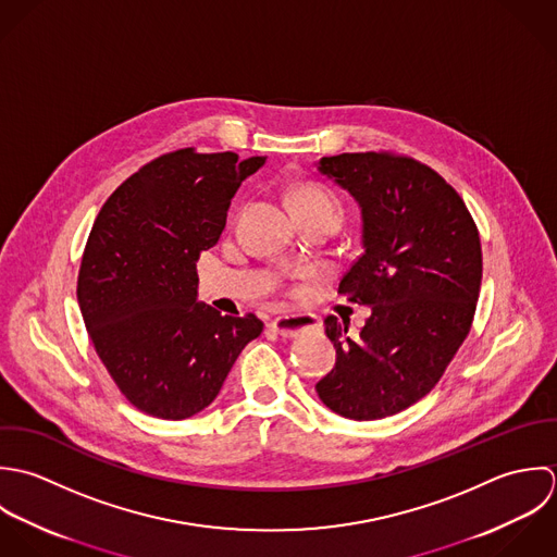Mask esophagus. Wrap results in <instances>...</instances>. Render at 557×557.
Listing matches in <instances>:
<instances>
[{
	"label": "esophagus",
	"mask_w": 557,
	"mask_h": 557,
	"mask_svg": "<svg viewBox=\"0 0 557 557\" xmlns=\"http://www.w3.org/2000/svg\"><path fill=\"white\" fill-rule=\"evenodd\" d=\"M271 327L282 337H297L304 332L317 330L319 321L314 317H306V314H284V317H275L271 321Z\"/></svg>",
	"instance_id": "34e87169"
}]
</instances>
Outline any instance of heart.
I'll use <instances>...</instances> for the list:
<instances>
[{"label": "heart", "instance_id": "1", "mask_svg": "<svg viewBox=\"0 0 557 557\" xmlns=\"http://www.w3.org/2000/svg\"><path fill=\"white\" fill-rule=\"evenodd\" d=\"M290 205L295 209V213H312V211H323V213H332L337 220H342V202L335 196L332 189L319 185V183H306L299 185L293 194H290Z\"/></svg>", "mask_w": 557, "mask_h": 557}]
</instances>
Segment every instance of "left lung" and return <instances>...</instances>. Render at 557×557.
Listing matches in <instances>:
<instances>
[{"label":"left lung","mask_w":557,"mask_h":557,"mask_svg":"<svg viewBox=\"0 0 557 557\" xmlns=\"http://www.w3.org/2000/svg\"><path fill=\"white\" fill-rule=\"evenodd\" d=\"M317 168L361 209L363 253L337 293L370 306L359 334L325 319L335 366L317 392L342 418L381 420L424 398L469 334L482 282L480 234L460 196L411 157L344 152Z\"/></svg>","instance_id":"obj_1"}]
</instances>
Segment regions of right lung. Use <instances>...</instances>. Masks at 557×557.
Wrapping results in <instances>:
<instances>
[{
	"instance_id": "obj_1",
	"label": "right lung",
	"mask_w": 557,
	"mask_h": 557,
	"mask_svg": "<svg viewBox=\"0 0 557 557\" xmlns=\"http://www.w3.org/2000/svg\"><path fill=\"white\" fill-rule=\"evenodd\" d=\"M264 161L194 148L163 154L126 178L92 225L79 310L117 389L152 418L187 420L207 409L262 332L253 314L222 317L198 301L196 262Z\"/></svg>"
}]
</instances>
